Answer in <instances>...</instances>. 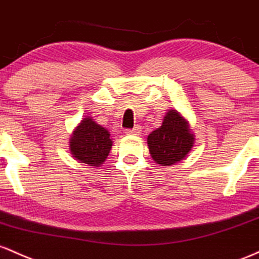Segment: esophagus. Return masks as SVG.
Masks as SVG:
<instances>
[{"mask_svg": "<svg viewBox=\"0 0 259 259\" xmlns=\"http://www.w3.org/2000/svg\"><path fill=\"white\" fill-rule=\"evenodd\" d=\"M141 126H136L133 127V128H128L126 130V133L127 135H133V136H139V133H141Z\"/></svg>", "mask_w": 259, "mask_h": 259, "instance_id": "obj_1", "label": "esophagus"}]
</instances>
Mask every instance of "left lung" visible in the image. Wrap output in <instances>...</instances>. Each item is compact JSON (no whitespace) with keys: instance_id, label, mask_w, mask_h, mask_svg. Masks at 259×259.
Instances as JSON below:
<instances>
[{"instance_id":"1","label":"left lung","mask_w":259,"mask_h":259,"mask_svg":"<svg viewBox=\"0 0 259 259\" xmlns=\"http://www.w3.org/2000/svg\"><path fill=\"white\" fill-rule=\"evenodd\" d=\"M193 141L187 122L176 110H170L161 126L148 136L150 155L161 166L181 161L193 147Z\"/></svg>"}]
</instances>
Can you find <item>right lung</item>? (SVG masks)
I'll return each instance as SVG.
<instances>
[{"label":"right lung","instance_id":"1","mask_svg":"<svg viewBox=\"0 0 259 259\" xmlns=\"http://www.w3.org/2000/svg\"><path fill=\"white\" fill-rule=\"evenodd\" d=\"M71 153L78 161L89 166H100L111 149L112 141L107 130L91 117L83 118L71 138Z\"/></svg>","mask_w":259,"mask_h":259}]
</instances>
